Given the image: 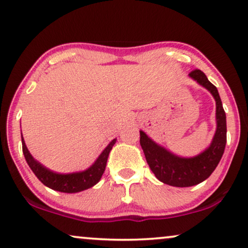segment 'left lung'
Instances as JSON below:
<instances>
[{
  "label": "left lung",
  "mask_w": 248,
  "mask_h": 248,
  "mask_svg": "<svg viewBox=\"0 0 248 248\" xmlns=\"http://www.w3.org/2000/svg\"><path fill=\"white\" fill-rule=\"evenodd\" d=\"M189 77L205 88L215 100L217 128L210 146L198 155L181 157L155 142L143 131H140V144L147 163L160 182L173 187H191L205 181L222 158L227 143V120L217 89L208 81L202 70L196 69Z\"/></svg>",
  "instance_id": "8db88e82"
}]
</instances>
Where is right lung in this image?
Instances as JSON below:
<instances>
[{"label": "right lung", "mask_w": 248, "mask_h": 248, "mask_svg": "<svg viewBox=\"0 0 248 248\" xmlns=\"http://www.w3.org/2000/svg\"><path fill=\"white\" fill-rule=\"evenodd\" d=\"M117 139L111 140L107 147L102 150V153L94 160V163L84 171L72 172V173H57L46 169V166L38 163L36 159L31 156V154L26 146L24 138L21 133V142H22V153H24L25 159L28 166L33 171L37 179L43 183L44 186L53 189L56 191L66 192V194H75L86 189L92 188L96 183L100 181L102 174H104L106 164L109 156V153L112 149V146L116 143Z\"/></svg>", "instance_id": "add662e5"}]
</instances>
